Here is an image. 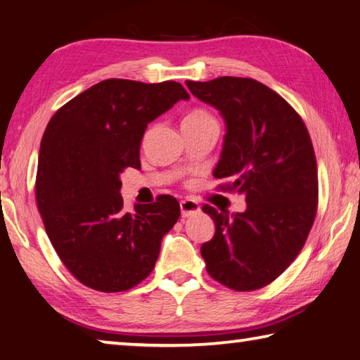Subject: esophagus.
<instances>
[{
	"mask_svg": "<svg viewBox=\"0 0 360 360\" xmlns=\"http://www.w3.org/2000/svg\"><path fill=\"white\" fill-rule=\"evenodd\" d=\"M179 206L182 217H191L200 212V205L197 202H193V200H182Z\"/></svg>",
	"mask_w": 360,
	"mask_h": 360,
	"instance_id": "obj_1",
	"label": "esophagus"
}]
</instances>
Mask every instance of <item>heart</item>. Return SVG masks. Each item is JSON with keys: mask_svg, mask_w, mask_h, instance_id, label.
<instances>
[{"mask_svg": "<svg viewBox=\"0 0 360 360\" xmlns=\"http://www.w3.org/2000/svg\"><path fill=\"white\" fill-rule=\"evenodd\" d=\"M203 120H212V117L208 112L202 111V109H193V111L188 112L184 117V122H203Z\"/></svg>", "mask_w": 360, "mask_h": 360, "instance_id": "b5f03b06", "label": "heart"}]
</instances>
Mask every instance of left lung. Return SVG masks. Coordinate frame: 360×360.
Masks as SVG:
<instances>
[{"label": "left lung", "mask_w": 360, "mask_h": 360, "mask_svg": "<svg viewBox=\"0 0 360 360\" xmlns=\"http://www.w3.org/2000/svg\"><path fill=\"white\" fill-rule=\"evenodd\" d=\"M225 122L216 178L246 198V210L203 211L216 233L202 245L206 271L227 288L255 290L281 275L302 251L318 208V165L307 127L275 90L249 77L186 81Z\"/></svg>", "instance_id": "obj_1"}]
</instances>
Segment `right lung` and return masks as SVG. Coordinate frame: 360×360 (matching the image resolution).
Here are the masks:
<instances>
[{
	"label": "right lung",
	"instance_id": "1",
	"mask_svg": "<svg viewBox=\"0 0 360 360\" xmlns=\"http://www.w3.org/2000/svg\"><path fill=\"white\" fill-rule=\"evenodd\" d=\"M191 96L179 82L106 79L53 114L42 136L36 202L53 249L84 285L135 288L149 276L178 222L172 195L124 211L120 174L139 168L148 124Z\"/></svg>",
	"mask_w": 360,
	"mask_h": 360
}]
</instances>
